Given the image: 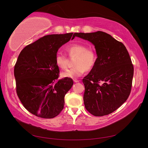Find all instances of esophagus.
<instances>
[{
  "mask_svg": "<svg viewBox=\"0 0 148 148\" xmlns=\"http://www.w3.org/2000/svg\"><path fill=\"white\" fill-rule=\"evenodd\" d=\"M73 82H74L75 83H78V82H79V81L78 79H73Z\"/></svg>",
  "mask_w": 148,
  "mask_h": 148,
  "instance_id": "34e87169",
  "label": "esophagus"
}]
</instances>
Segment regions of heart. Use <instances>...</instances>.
Segmentation results:
<instances>
[{
  "label": "heart",
  "mask_w": 148,
  "mask_h": 148,
  "mask_svg": "<svg viewBox=\"0 0 148 148\" xmlns=\"http://www.w3.org/2000/svg\"><path fill=\"white\" fill-rule=\"evenodd\" d=\"M70 57H76L74 61L75 66L67 69L61 73L62 77L77 78L83 75L86 70H91L96 62V53L92 49L87 48L82 44H73L66 49ZM55 62L57 66L62 69L68 66V59L62 53L56 55Z\"/></svg>",
  "instance_id": "obj_1"
}]
</instances>
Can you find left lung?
Listing matches in <instances>:
<instances>
[{"label":"left lung","instance_id":"obj_1","mask_svg":"<svg viewBox=\"0 0 148 148\" xmlns=\"http://www.w3.org/2000/svg\"><path fill=\"white\" fill-rule=\"evenodd\" d=\"M91 42L97 58L89 74L83 79L86 109L92 115L101 117L117 110L130 94L134 69L124 44L102 31L75 33Z\"/></svg>","mask_w":148,"mask_h":148}]
</instances>
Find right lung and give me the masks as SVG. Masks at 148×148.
Returning a JSON list of instances; mask_svg holds the SVG:
<instances>
[{"label": "right lung", "instance_id": "obj_1", "mask_svg": "<svg viewBox=\"0 0 148 148\" xmlns=\"http://www.w3.org/2000/svg\"><path fill=\"white\" fill-rule=\"evenodd\" d=\"M73 34L44 36L26 46L18 57L14 67L17 95L25 108L37 117L52 119L64 109L65 96L73 82L58 79L55 57Z\"/></svg>", "mask_w": 148, "mask_h": 148}]
</instances>
